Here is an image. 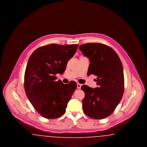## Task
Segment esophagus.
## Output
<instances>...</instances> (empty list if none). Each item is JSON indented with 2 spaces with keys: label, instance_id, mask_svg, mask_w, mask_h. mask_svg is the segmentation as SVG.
Masks as SVG:
<instances>
[{
  "label": "esophagus",
  "instance_id": "esophagus-1",
  "mask_svg": "<svg viewBox=\"0 0 147 147\" xmlns=\"http://www.w3.org/2000/svg\"><path fill=\"white\" fill-rule=\"evenodd\" d=\"M82 84L78 83V84H77V88H78V89H80L81 87H82Z\"/></svg>",
  "mask_w": 147,
  "mask_h": 147
}]
</instances>
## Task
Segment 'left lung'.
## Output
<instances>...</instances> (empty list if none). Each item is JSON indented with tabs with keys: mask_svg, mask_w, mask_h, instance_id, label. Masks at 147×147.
Wrapping results in <instances>:
<instances>
[{
	"mask_svg": "<svg viewBox=\"0 0 147 147\" xmlns=\"http://www.w3.org/2000/svg\"><path fill=\"white\" fill-rule=\"evenodd\" d=\"M90 63L88 74L97 76L98 88L84 85V113L92 119H105L114 111L121 100L125 88L123 69L119 56L111 47L99 43H88L79 47Z\"/></svg>",
	"mask_w": 147,
	"mask_h": 147,
	"instance_id": "8db88e82",
	"label": "left lung"
}]
</instances>
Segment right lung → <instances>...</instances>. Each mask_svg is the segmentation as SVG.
<instances>
[{
	"instance_id": "1",
	"label": "right lung",
	"mask_w": 147,
	"mask_h": 147,
	"mask_svg": "<svg viewBox=\"0 0 147 147\" xmlns=\"http://www.w3.org/2000/svg\"><path fill=\"white\" fill-rule=\"evenodd\" d=\"M78 44H50L42 46L28 59L24 76L26 96L35 110L46 119L58 118L65 113L77 88L76 82H56V74H63L74 55Z\"/></svg>"
}]
</instances>
